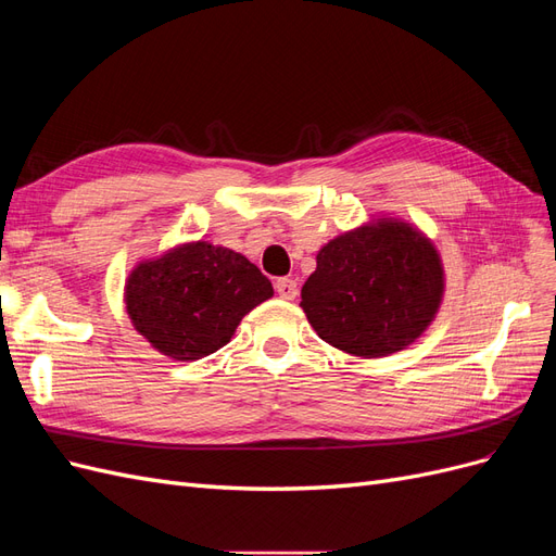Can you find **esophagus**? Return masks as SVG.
Masks as SVG:
<instances>
[{"instance_id":"1","label":"esophagus","mask_w":556,"mask_h":556,"mask_svg":"<svg viewBox=\"0 0 556 556\" xmlns=\"http://www.w3.org/2000/svg\"><path fill=\"white\" fill-rule=\"evenodd\" d=\"M276 292L280 294V299L292 301L299 294V285L292 278H278L276 280Z\"/></svg>"}]
</instances>
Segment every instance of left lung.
Returning a JSON list of instances; mask_svg holds the SVG:
<instances>
[{
  "label": "left lung",
  "mask_w": 556,
  "mask_h": 556,
  "mask_svg": "<svg viewBox=\"0 0 556 556\" xmlns=\"http://www.w3.org/2000/svg\"><path fill=\"white\" fill-rule=\"evenodd\" d=\"M443 264L408 223L380 217L317 252L301 308L317 336L355 357H387L431 325L443 299Z\"/></svg>",
  "instance_id": "1"
}]
</instances>
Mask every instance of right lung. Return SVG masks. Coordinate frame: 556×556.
<instances>
[{
  "mask_svg": "<svg viewBox=\"0 0 556 556\" xmlns=\"http://www.w3.org/2000/svg\"><path fill=\"white\" fill-rule=\"evenodd\" d=\"M271 296V282L255 264L206 241L141 262L125 285L134 327L178 362L201 359L227 345L243 315Z\"/></svg>",
  "mask_w": 556,
  "mask_h": 556,
  "instance_id": "add662e5",
  "label": "right lung"
}]
</instances>
